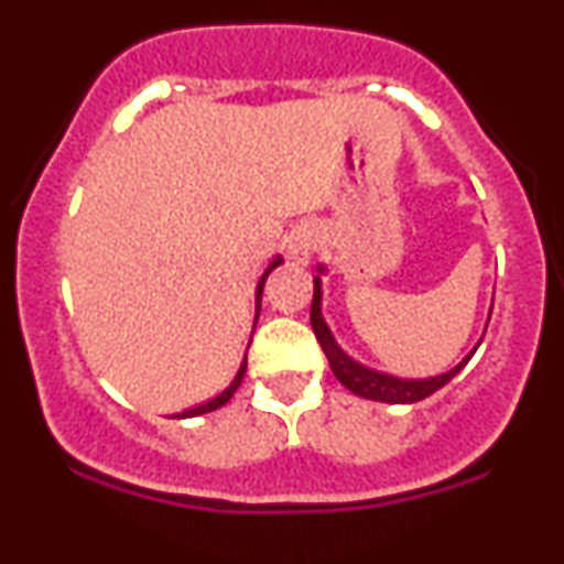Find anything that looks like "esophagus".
<instances>
[{
  "mask_svg": "<svg viewBox=\"0 0 564 564\" xmlns=\"http://www.w3.org/2000/svg\"><path fill=\"white\" fill-rule=\"evenodd\" d=\"M315 249H318V238H315V232L296 230L294 238H291V243H289V257L294 262L307 264L310 260H313Z\"/></svg>",
  "mask_w": 564,
  "mask_h": 564,
  "instance_id": "1",
  "label": "esophagus"
}]
</instances>
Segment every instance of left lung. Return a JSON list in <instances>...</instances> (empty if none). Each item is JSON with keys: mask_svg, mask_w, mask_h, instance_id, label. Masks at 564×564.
<instances>
[{"mask_svg": "<svg viewBox=\"0 0 564 564\" xmlns=\"http://www.w3.org/2000/svg\"><path fill=\"white\" fill-rule=\"evenodd\" d=\"M310 323H313V332H315V336H318L323 352H326L334 377L339 379L349 392L360 394V398H368V400H379V403H419V400L430 398V394L437 392L440 387L448 384V381L469 364V358L475 355V349L480 347L477 345L475 349H471L467 358H464L456 368H451L448 373H440V377H432V379H398V377H390V373H381V371H373V368L355 364V360L349 358V355L341 352V347L336 345L332 332H328L326 321H323V315H321V278H315V294H313V307H310Z\"/></svg>", "mask_w": 564, "mask_h": 564, "instance_id": "left-lung-1", "label": "left lung"}]
</instances>
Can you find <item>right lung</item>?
<instances>
[{"mask_svg":"<svg viewBox=\"0 0 564 564\" xmlns=\"http://www.w3.org/2000/svg\"><path fill=\"white\" fill-rule=\"evenodd\" d=\"M283 260L281 257H275L273 262L268 264V270H264L262 273V278H260V283H257V315H254V326H257V318H260V302H262V289H264V281H268V275L273 273V270L278 268V264H281ZM243 373H246V358H243V364H241V368H238V373L236 377H232V381H230V387H225L223 392L217 394V398H212V400H206V403H200V405H196V408H191V411H183L180 413V419H191V416H200V413H209V411H217V408H223L225 403H228V400L232 398V394H236V390L238 387H241V381H243Z\"/></svg>","mask_w":564,"mask_h":564,"instance_id":"right-lung-1","label":"right lung"}]
</instances>
